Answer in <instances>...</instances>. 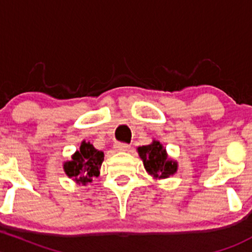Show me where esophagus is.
I'll list each match as a JSON object with an SVG mask.
<instances>
[{
  "label": "esophagus",
  "instance_id": "obj_1",
  "mask_svg": "<svg viewBox=\"0 0 252 252\" xmlns=\"http://www.w3.org/2000/svg\"><path fill=\"white\" fill-rule=\"evenodd\" d=\"M114 148H115L118 152H127L129 149V145L127 143H123V142H116L114 144Z\"/></svg>",
  "mask_w": 252,
  "mask_h": 252
}]
</instances>
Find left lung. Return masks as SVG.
I'll list each match as a JSON object with an SVG mask.
<instances>
[{
    "label": "left lung",
    "mask_w": 252,
    "mask_h": 252,
    "mask_svg": "<svg viewBox=\"0 0 252 252\" xmlns=\"http://www.w3.org/2000/svg\"><path fill=\"white\" fill-rule=\"evenodd\" d=\"M138 154L143 160L145 170L154 177L166 178L173 175L177 170V164L167 159L165 149L160 142L154 141L152 144L139 147Z\"/></svg>",
    "instance_id": "8db88e82"
}]
</instances>
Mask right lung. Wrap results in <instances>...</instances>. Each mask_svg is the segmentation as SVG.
<instances>
[{
    "label": "right lung",
    "mask_w": 252,
    "mask_h": 252,
    "mask_svg": "<svg viewBox=\"0 0 252 252\" xmlns=\"http://www.w3.org/2000/svg\"><path fill=\"white\" fill-rule=\"evenodd\" d=\"M104 160L103 152L95 149L91 143L82 142L80 150L72 155L71 161L64 164V170L69 177L76 182L86 184L99 175V168Z\"/></svg>",
    "instance_id": "add662e5"
}]
</instances>
